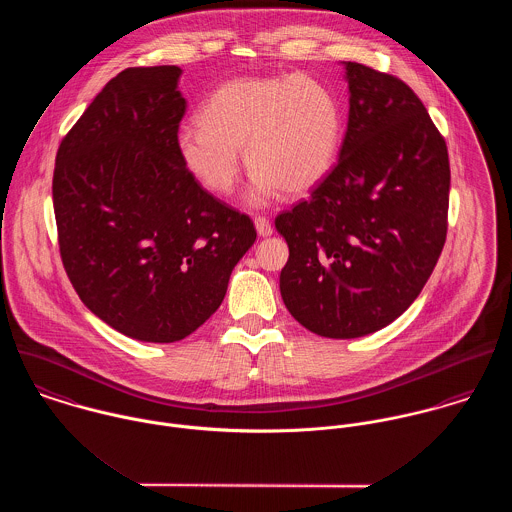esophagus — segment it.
I'll use <instances>...</instances> for the list:
<instances>
[{
  "label": "esophagus",
  "mask_w": 512,
  "mask_h": 512,
  "mask_svg": "<svg viewBox=\"0 0 512 512\" xmlns=\"http://www.w3.org/2000/svg\"><path fill=\"white\" fill-rule=\"evenodd\" d=\"M254 224H256V230H258L260 236H270L272 230H274V228H272V222L266 219V217H256Z\"/></svg>",
  "instance_id": "1"
}]
</instances>
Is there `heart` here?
<instances>
[{"mask_svg":"<svg viewBox=\"0 0 512 512\" xmlns=\"http://www.w3.org/2000/svg\"><path fill=\"white\" fill-rule=\"evenodd\" d=\"M199 128H183L177 153L187 173L209 193L228 195L242 171L244 149L254 171L250 203L280 189L303 195L335 167L343 142V110L311 76H238L222 82L199 112Z\"/></svg>","mask_w":512,"mask_h":512,"instance_id":"heart-1","label":"heart"}]
</instances>
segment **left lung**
Instances as JSON below:
<instances>
[{
    "label": "left lung",
    "mask_w": 512,
    "mask_h": 512,
    "mask_svg": "<svg viewBox=\"0 0 512 512\" xmlns=\"http://www.w3.org/2000/svg\"><path fill=\"white\" fill-rule=\"evenodd\" d=\"M349 124L339 161L276 217L290 258L282 299L311 333L355 339L400 317L432 276L447 234L449 157L400 78L345 63Z\"/></svg>",
    "instance_id": "left-lung-1"
}]
</instances>
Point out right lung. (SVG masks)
<instances>
[{
  "instance_id": "1",
  "label": "right lung",
  "mask_w": 512,
  "mask_h": 512,
  "mask_svg": "<svg viewBox=\"0 0 512 512\" xmlns=\"http://www.w3.org/2000/svg\"><path fill=\"white\" fill-rule=\"evenodd\" d=\"M175 65L114 76L63 138L53 173L61 260L82 303L146 343L181 341L217 309L256 240L250 217L183 167Z\"/></svg>"
}]
</instances>
